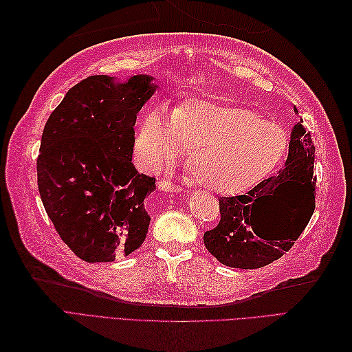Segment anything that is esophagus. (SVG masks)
<instances>
[{
    "label": "esophagus",
    "instance_id": "obj_1",
    "mask_svg": "<svg viewBox=\"0 0 352 352\" xmlns=\"http://www.w3.org/2000/svg\"><path fill=\"white\" fill-rule=\"evenodd\" d=\"M157 185H158V189L164 190V192H179V190H180V188L177 185H173L168 179L158 180Z\"/></svg>",
    "mask_w": 352,
    "mask_h": 352
}]
</instances>
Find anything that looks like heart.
Listing matches in <instances>:
<instances>
[{
	"label": "heart",
	"instance_id": "obj_1",
	"mask_svg": "<svg viewBox=\"0 0 352 352\" xmlns=\"http://www.w3.org/2000/svg\"><path fill=\"white\" fill-rule=\"evenodd\" d=\"M279 124L247 107L192 98L170 114L155 107L142 119L136 150L146 167L160 170L188 146L197 182L211 192L236 195L267 177L287 151Z\"/></svg>",
	"mask_w": 352,
	"mask_h": 352
}]
</instances>
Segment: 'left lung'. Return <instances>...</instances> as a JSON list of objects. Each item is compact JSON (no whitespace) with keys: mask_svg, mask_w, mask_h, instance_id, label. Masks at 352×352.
<instances>
[{"mask_svg":"<svg viewBox=\"0 0 352 352\" xmlns=\"http://www.w3.org/2000/svg\"><path fill=\"white\" fill-rule=\"evenodd\" d=\"M314 153L311 135L300 120L278 175L245 195L219 198L220 221L204 233V243L221 264L260 269L292 248L316 208Z\"/></svg>","mask_w":352,"mask_h":352,"instance_id":"8db88e82","label":"left lung"}]
</instances>
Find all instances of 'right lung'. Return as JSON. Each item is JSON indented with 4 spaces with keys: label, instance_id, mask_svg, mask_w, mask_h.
<instances>
[{
    "label": "right lung",
    "instance_id": "1",
    "mask_svg": "<svg viewBox=\"0 0 352 352\" xmlns=\"http://www.w3.org/2000/svg\"><path fill=\"white\" fill-rule=\"evenodd\" d=\"M153 76L124 83L97 74L69 89L42 132L38 189L60 238L79 258L109 263L145 241L144 199L155 177L132 163L136 114L151 98Z\"/></svg>",
    "mask_w": 352,
    "mask_h": 352
}]
</instances>
